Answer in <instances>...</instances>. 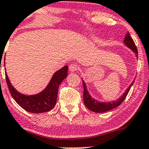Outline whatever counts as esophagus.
I'll use <instances>...</instances> for the list:
<instances>
[{
  "mask_svg": "<svg viewBox=\"0 0 149 149\" xmlns=\"http://www.w3.org/2000/svg\"><path fill=\"white\" fill-rule=\"evenodd\" d=\"M79 69V66H78L76 64H71V65H69V70H70V72L76 71V70H78Z\"/></svg>",
  "mask_w": 149,
  "mask_h": 149,
  "instance_id": "obj_1",
  "label": "esophagus"
}]
</instances>
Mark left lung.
I'll return each instance as SVG.
<instances>
[{
  "label": "left lung",
  "instance_id": "obj_1",
  "mask_svg": "<svg viewBox=\"0 0 149 149\" xmlns=\"http://www.w3.org/2000/svg\"><path fill=\"white\" fill-rule=\"evenodd\" d=\"M124 43L126 46L129 47V48H131L135 53L136 56L138 54V51H137V48L135 45V43H134V40L132 38L131 36H130L129 33H127L126 37H125ZM133 83H134V81L129 85V87H128L127 90L123 93V95L115 101L107 103H100L90 97V95L88 93V92H87V88H86L85 84L83 81V86H84V95H83V97H84V103L85 104L86 107H87L90 110L93 111L94 112H107V111H109L111 109H114V108L117 107H118L125 100L126 95H128L129 90H130V88L132 86Z\"/></svg>",
  "mask_w": 149,
  "mask_h": 149
}]
</instances>
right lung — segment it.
<instances>
[{"instance_id":"obj_1","label":"right lung","mask_w":149,"mask_h":149,"mask_svg":"<svg viewBox=\"0 0 149 149\" xmlns=\"http://www.w3.org/2000/svg\"><path fill=\"white\" fill-rule=\"evenodd\" d=\"M68 66L65 65L56 72L46 88L40 93L34 95H25L18 93L11 84L6 73V80L12 98L23 109L32 113H41L48 112L54 107L56 103L59 86L68 76Z\"/></svg>"}]
</instances>
